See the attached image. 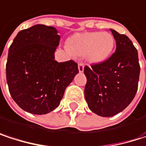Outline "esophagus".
<instances>
[{
	"mask_svg": "<svg viewBox=\"0 0 146 146\" xmlns=\"http://www.w3.org/2000/svg\"><path fill=\"white\" fill-rule=\"evenodd\" d=\"M84 64L83 62H79L78 63V71H79V73L84 72Z\"/></svg>",
	"mask_w": 146,
	"mask_h": 146,
	"instance_id": "1",
	"label": "esophagus"
}]
</instances>
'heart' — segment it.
Masks as SVG:
<instances>
[{"mask_svg": "<svg viewBox=\"0 0 146 146\" xmlns=\"http://www.w3.org/2000/svg\"><path fill=\"white\" fill-rule=\"evenodd\" d=\"M71 54L75 56H85L93 63L106 60L111 54L115 40L108 32H84L75 34L67 42Z\"/></svg>", "mask_w": 146, "mask_h": 146, "instance_id": "obj_1", "label": "heart"}]
</instances>
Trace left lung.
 <instances>
[{
    "label": "left lung",
    "instance_id": "8db88e82",
    "mask_svg": "<svg viewBox=\"0 0 146 146\" xmlns=\"http://www.w3.org/2000/svg\"><path fill=\"white\" fill-rule=\"evenodd\" d=\"M116 51L106 61L85 66L84 96L89 108L102 117H112L123 111L134 98L140 67L138 51L129 38L111 29Z\"/></svg>",
    "mask_w": 146,
    "mask_h": 146
}]
</instances>
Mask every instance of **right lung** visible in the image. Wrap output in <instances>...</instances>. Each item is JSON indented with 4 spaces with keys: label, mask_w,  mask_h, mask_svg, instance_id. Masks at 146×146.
Segmentation results:
<instances>
[{
    "label": "right lung",
    "mask_w": 146,
    "mask_h": 146,
    "mask_svg": "<svg viewBox=\"0 0 146 146\" xmlns=\"http://www.w3.org/2000/svg\"><path fill=\"white\" fill-rule=\"evenodd\" d=\"M59 41L54 27L37 24L21 30L9 47L6 65L9 92L29 113L42 115L55 110L78 73L73 60L57 62L54 59Z\"/></svg>",
    "instance_id": "obj_1"
}]
</instances>
